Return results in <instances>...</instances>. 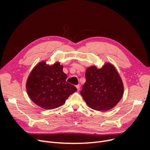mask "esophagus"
Here are the masks:
<instances>
[{
	"label": "esophagus",
	"mask_w": 150,
	"mask_h": 150,
	"mask_svg": "<svg viewBox=\"0 0 150 150\" xmlns=\"http://www.w3.org/2000/svg\"><path fill=\"white\" fill-rule=\"evenodd\" d=\"M76 86L77 89H78V91H79L80 90V86H79V85H76Z\"/></svg>",
	"instance_id": "obj_1"
}]
</instances>
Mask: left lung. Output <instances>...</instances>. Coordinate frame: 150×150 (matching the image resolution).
I'll use <instances>...</instances> for the list:
<instances>
[{"label": "left lung", "instance_id": "obj_1", "mask_svg": "<svg viewBox=\"0 0 150 150\" xmlns=\"http://www.w3.org/2000/svg\"><path fill=\"white\" fill-rule=\"evenodd\" d=\"M86 83L81 91L86 103L95 110L108 111L115 107L123 95V84L115 67L106 63L101 69L88 67Z\"/></svg>", "mask_w": 150, "mask_h": 150}]
</instances>
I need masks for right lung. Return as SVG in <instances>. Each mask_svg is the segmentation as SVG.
<instances>
[{
  "mask_svg": "<svg viewBox=\"0 0 150 150\" xmlns=\"http://www.w3.org/2000/svg\"><path fill=\"white\" fill-rule=\"evenodd\" d=\"M59 62L49 66L41 62L32 71L27 81L26 89L30 99L47 110L63 105L71 94L77 91L66 82L67 75Z\"/></svg>",
  "mask_w": 150,
  "mask_h": 150,
  "instance_id": "right-lung-1",
  "label": "right lung"
}]
</instances>
